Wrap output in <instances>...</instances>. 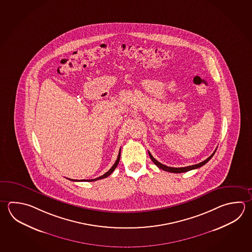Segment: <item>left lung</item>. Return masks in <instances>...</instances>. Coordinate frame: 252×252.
Returning a JSON list of instances; mask_svg holds the SVG:
<instances>
[{
    "label": "left lung",
    "mask_w": 252,
    "mask_h": 252,
    "mask_svg": "<svg viewBox=\"0 0 252 252\" xmlns=\"http://www.w3.org/2000/svg\"><path fill=\"white\" fill-rule=\"evenodd\" d=\"M217 150H215V152L209 156L207 159H205L204 161L200 162L199 164H196V165H192V166H185V167H171V166H165V165H163L161 164L160 162L158 161L157 159H155L154 158L152 157V154H151V152H149V155H150V158H151V159H152V162L156 165V166L158 167V168H160V169H163L164 171L170 172V173H185V172L190 171V170H192V169H196V168H199L200 166H204L205 164L207 163V162L209 161V159L213 157L214 154H215V152H216Z\"/></svg>",
    "instance_id": "obj_1"
}]
</instances>
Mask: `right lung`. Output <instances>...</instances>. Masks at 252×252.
<instances>
[{
	"mask_svg": "<svg viewBox=\"0 0 252 252\" xmlns=\"http://www.w3.org/2000/svg\"><path fill=\"white\" fill-rule=\"evenodd\" d=\"M119 159H120V151H119V156H118V158H117V160L114 163V165L112 166V167L109 169V171L107 172V173H105L103 176H99V177H97V178H95V179H89V180H81L83 181V182H94V181L100 180V179H103V178H106L107 176H109L112 172L114 171L115 168L118 166L119 165ZM71 181H76L74 180V179H70Z\"/></svg>",
	"mask_w": 252,
	"mask_h": 252,
	"instance_id": "obj_1",
	"label": "right lung"
}]
</instances>
